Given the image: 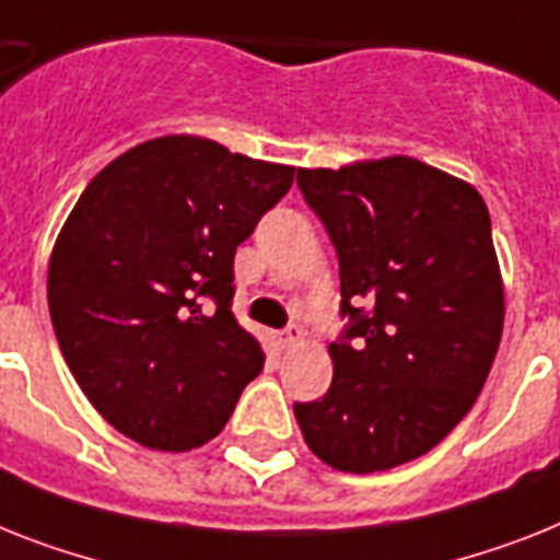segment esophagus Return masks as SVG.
<instances>
[{"mask_svg": "<svg viewBox=\"0 0 560 560\" xmlns=\"http://www.w3.org/2000/svg\"><path fill=\"white\" fill-rule=\"evenodd\" d=\"M304 341V330L302 327H290V330H284L279 336V345L281 347H295V345H302Z\"/></svg>", "mask_w": 560, "mask_h": 560, "instance_id": "obj_1", "label": "esophagus"}]
</instances>
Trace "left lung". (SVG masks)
Segmentation results:
<instances>
[{
	"label": "left lung",
	"mask_w": 560,
	"mask_h": 560,
	"mask_svg": "<svg viewBox=\"0 0 560 560\" xmlns=\"http://www.w3.org/2000/svg\"><path fill=\"white\" fill-rule=\"evenodd\" d=\"M338 253L341 341L327 396L295 404L307 447L341 472H384L447 439L504 330L490 213L464 178L410 156L299 167Z\"/></svg>",
	"instance_id": "left-lung-1"
}]
</instances>
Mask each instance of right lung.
<instances>
[{
    "mask_svg": "<svg viewBox=\"0 0 560 560\" xmlns=\"http://www.w3.org/2000/svg\"><path fill=\"white\" fill-rule=\"evenodd\" d=\"M293 173L185 133L136 144L84 187L50 253L48 307L70 373L121 435L185 453L224 430L265 368L230 310L233 256Z\"/></svg>",
    "mask_w": 560,
    "mask_h": 560,
    "instance_id": "obj_1",
    "label": "right lung"
}]
</instances>
